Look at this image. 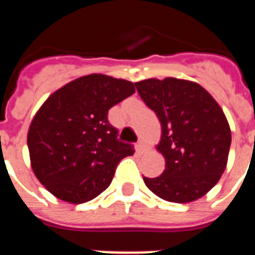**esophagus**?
<instances>
[{"label": "esophagus", "instance_id": "1", "mask_svg": "<svg viewBox=\"0 0 255 255\" xmlns=\"http://www.w3.org/2000/svg\"><path fill=\"white\" fill-rule=\"evenodd\" d=\"M136 150H138L139 153H143L144 151V143L142 140H139L138 144H136Z\"/></svg>", "mask_w": 255, "mask_h": 255}]
</instances>
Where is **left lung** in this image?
<instances>
[{"instance_id":"left-lung-1","label":"left lung","mask_w":255,"mask_h":255,"mask_svg":"<svg viewBox=\"0 0 255 255\" xmlns=\"http://www.w3.org/2000/svg\"><path fill=\"white\" fill-rule=\"evenodd\" d=\"M135 86L160 120L155 147L165 158L164 172L143 177L144 184L168 202L197 201L217 184L227 168L231 129L224 112L191 80L144 79Z\"/></svg>"}]
</instances>
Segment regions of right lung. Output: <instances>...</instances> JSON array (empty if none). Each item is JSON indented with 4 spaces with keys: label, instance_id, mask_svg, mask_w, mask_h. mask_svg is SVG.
I'll list each match as a JSON object with an SVG mask.
<instances>
[{
    "label": "right lung",
    "instance_id": "add662e5",
    "mask_svg": "<svg viewBox=\"0 0 255 255\" xmlns=\"http://www.w3.org/2000/svg\"><path fill=\"white\" fill-rule=\"evenodd\" d=\"M135 93L132 82L91 73L54 91L28 128L31 168L49 192L69 203L105 191L117 164L133 154L108 122L112 106Z\"/></svg>",
    "mask_w": 255,
    "mask_h": 255
}]
</instances>
